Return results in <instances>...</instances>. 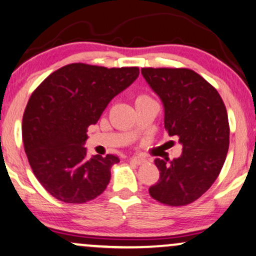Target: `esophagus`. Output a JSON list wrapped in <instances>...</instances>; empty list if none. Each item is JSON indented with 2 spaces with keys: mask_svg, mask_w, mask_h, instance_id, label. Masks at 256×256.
Here are the masks:
<instances>
[{
  "mask_svg": "<svg viewBox=\"0 0 256 256\" xmlns=\"http://www.w3.org/2000/svg\"><path fill=\"white\" fill-rule=\"evenodd\" d=\"M130 161H131L132 163H134V164L140 166V164H143V163L146 162V160L142 158H136V156H134V158H130Z\"/></svg>",
  "mask_w": 256,
  "mask_h": 256,
  "instance_id": "esophagus-1",
  "label": "esophagus"
}]
</instances>
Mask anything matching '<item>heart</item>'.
<instances>
[{
  "label": "heart",
  "instance_id": "1",
  "mask_svg": "<svg viewBox=\"0 0 256 256\" xmlns=\"http://www.w3.org/2000/svg\"><path fill=\"white\" fill-rule=\"evenodd\" d=\"M146 100H152V98L146 94H138L136 96V104H140L142 101H146Z\"/></svg>",
  "mask_w": 256,
  "mask_h": 256
}]
</instances>
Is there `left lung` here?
Returning <instances> with one entry per match:
<instances>
[{
	"mask_svg": "<svg viewBox=\"0 0 256 256\" xmlns=\"http://www.w3.org/2000/svg\"><path fill=\"white\" fill-rule=\"evenodd\" d=\"M142 75L161 98L168 134L182 146L180 158L155 160L160 180L149 193L169 206L190 204L210 188L226 161V108L216 89L193 70L143 68Z\"/></svg>",
	"mask_w": 256,
	"mask_h": 256,
	"instance_id": "8db88e82",
	"label": "left lung"
}]
</instances>
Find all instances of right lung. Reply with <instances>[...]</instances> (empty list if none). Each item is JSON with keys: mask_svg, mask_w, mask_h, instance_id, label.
<instances>
[{"mask_svg": "<svg viewBox=\"0 0 256 256\" xmlns=\"http://www.w3.org/2000/svg\"><path fill=\"white\" fill-rule=\"evenodd\" d=\"M137 66L72 63L48 75L30 95L22 140L36 178L54 198L70 204L93 200L106 190L114 155L87 158L88 128L116 95L134 82Z\"/></svg>", "mask_w": 256, "mask_h": 256, "instance_id": "right-lung-1", "label": "right lung"}]
</instances>
